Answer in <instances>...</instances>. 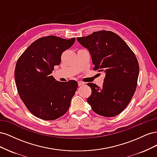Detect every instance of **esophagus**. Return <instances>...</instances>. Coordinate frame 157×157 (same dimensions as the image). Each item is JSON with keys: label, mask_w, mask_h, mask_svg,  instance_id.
<instances>
[{"label": "esophagus", "mask_w": 157, "mask_h": 157, "mask_svg": "<svg viewBox=\"0 0 157 157\" xmlns=\"http://www.w3.org/2000/svg\"><path fill=\"white\" fill-rule=\"evenodd\" d=\"M78 84L79 86H82V85L84 84V82H81V81H78Z\"/></svg>", "instance_id": "esophagus-1"}]
</instances>
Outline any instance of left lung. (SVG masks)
<instances>
[{"instance_id": "8db88e82", "label": "left lung", "mask_w": 157, "mask_h": 157, "mask_svg": "<svg viewBox=\"0 0 157 157\" xmlns=\"http://www.w3.org/2000/svg\"><path fill=\"white\" fill-rule=\"evenodd\" d=\"M77 39L88 50L94 70L105 73L101 88L94 83L87 84L92 90L88 103L99 115H118L131 101L137 87L140 67L134 53L112 31L94 32Z\"/></svg>"}]
</instances>
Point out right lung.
I'll list each match as a JSON object with an SVG mask.
<instances>
[{
	"label": "right lung",
	"mask_w": 157,
	"mask_h": 157,
	"mask_svg": "<svg viewBox=\"0 0 157 157\" xmlns=\"http://www.w3.org/2000/svg\"><path fill=\"white\" fill-rule=\"evenodd\" d=\"M75 38L56 36L40 38L17 59L15 80L17 92L33 115L45 121L56 120L68 111L78 87L75 80L58 82L52 75L63 52L72 46Z\"/></svg>",
	"instance_id": "add662e5"
}]
</instances>
